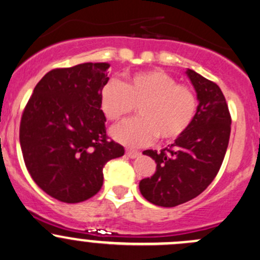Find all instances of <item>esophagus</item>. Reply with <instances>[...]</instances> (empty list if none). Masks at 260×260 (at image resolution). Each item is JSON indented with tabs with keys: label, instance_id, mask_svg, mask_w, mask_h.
Instances as JSON below:
<instances>
[{
	"label": "esophagus",
	"instance_id": "esophagus-1",
	"mask_svg": "<svg viewBox=\"0 0 260 260\" xmlns=\"http://www.w3.org/2000/svg\"><path fill=\"white\" fill-rule=\"evenodd\" d=\"M125 154H127V156H129V158L135 159V158H138L139 155H141V153L137 152L135 149H127L125 150Z\"/></svg>",
	"mask_w": 260,
	"mask_h": 260
}]
</instances>
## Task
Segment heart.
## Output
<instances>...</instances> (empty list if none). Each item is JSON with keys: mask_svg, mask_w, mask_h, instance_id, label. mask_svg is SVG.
Returning <instances> with one entry per match:
<instances>
[{"mask_svg": "<svg viewBox=\"0 0 260 260\" xmlns=\"http://www.w3.org/2000/svg\"><path fill=\"white\" fill-rule=\"evenodd\" d=\"M100 107L112 122L121 121L138 107L139 118L116 125L111 135L121 144L141 147L156 137L170 142L184 135L198 112V98L189 86L154 69L133 74L123 84L108 80L100 91Z\"/></svg>", "mask_w": 260, "mask_h": 260, "instance_id": "obj_1", "label": "heart"}]
</instances>
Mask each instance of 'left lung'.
I'll return each instance as SVG.
<instances>
[{"instance_id":"1","label":"left lung","mask_w":260,"mask_h":260,"mask_svg":"<svg viewBox=\"0 0 260 260\" xmlns=\"http://www.w3.org/2000/svg\"><path fill=\"white\" fill-rule=\"evenodd\" d=\"M198 93L195 118L169 148L143 154L156 162V172L139 182L145 200L156 206L174 207L199 196L217 175L231 135V115L217 84L187 69Z\"/></svg>"}]
</instances>
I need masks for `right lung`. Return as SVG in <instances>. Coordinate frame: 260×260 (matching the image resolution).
Listing matches in <instances>:
<instances>
[{
    "label": "right lung",
    "instance_id": "1",
    "mask_svg": "<svg viewBox=\"0 0 260 260\" xmlns=\"http://www.w3.org/2000/svg\"><path fill=\"white\" fill-rule=\"evenodd\" d=\"M107 62L50 70L34 87L19 127L27 170L51 198L76 204L104 184L105 164L124 154L106 135L100 91Z\"/></svg>",
    "mask_w": 260,
    "mask_h": 260
}]
</instances>
